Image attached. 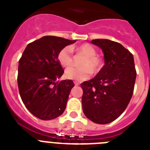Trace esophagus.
I'll list each match as a JSON object with an SVG mask.
<instances>
[{"label": "esophagus", "mask_w": 150, "mask_h": 150, "mask_svg": "<svg viewBox=\"0 0 150 150\" xmlns=\"http://www.w3.org/2000/svg\"><path fill=\"white\" fill-rule=\"evenodd\" d=\"M74 85H75V86H79V83L77 81H74Z\"/></svg>", "instance_id": "1"}]
</instances>
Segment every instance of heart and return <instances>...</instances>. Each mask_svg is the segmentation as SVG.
Listing matches in <instances>:
<instances>
[{"mask_svg": "<svg viewBox=\"0 0 150 150\" xmlns=\"http://www.w3.org/2000/svg\"><path fill=\"white\" fill-rule=\"evenodd\" d=\"M72 51L84 55L85 58L80 62V67H71L66 69L64 76L67 79L83 81L88 79L92 74H97L100 71L103 62L100 57L97 55V51L91 45L83 43L76 48L65 46L59 52L57 59L61 65L68 67L73 64Z\"/></svg>", "mask_w": 150, "mask_h": 150, "instance_id": "obj_1", "label": "heart"}]
</instances>
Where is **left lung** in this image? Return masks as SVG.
I'll use <instances>...</instances> for the list:
<instances>
[{
    "instance_id": "8db88e82",
    "label": "left lung",
    "mask_w": 150,
    "mask_h": 150,
    "mask_svg": "<svg viewBox=\"0 0 150 150\" xmlns=\"http://www.w3.org/2000/svg\"><path fill=\"white\" fill-rule=\"evenodd\" d=\"M104 52L105 64L93 79L81 83L83 110L88 120L107 124L116 120L132 98L136 79L134 57L117 42L92 40Z\"/></svg>"
}]
</instances>
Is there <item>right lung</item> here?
Masks as SVG:
<instances>
[{"instance_id":"obj_1","label":"right lung","mask_w":150,"mask_h":150,"mask_svg":"<svg viewBox=\"0 0 150 150\" xmlns=\"http://www.w3.org/2000/svg\"><path fill=\"white\" fill-rule=\"evenodd\" d=\"M76 40L44 36L26 46L18 62V87L22 102L34 116L51 120L64 112L74 84L59 81L64 74L57 55Z\"/></svg>"}]
</instances>
